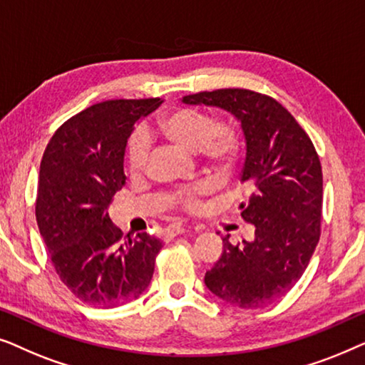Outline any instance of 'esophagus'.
Masks as SVG:
<instances>
[{
    "mask_svg": "<svg viewBox=\"0 0 365 365\" xmlns=\"http://www.w3.org/2000/svg\"><path fill=\"white\" fill-rule=\"evenodd\" d=\"M182 232H186V227H184L181 222H174L166 229V232L164 234H166V237H174V236H178V234H182Z\"/></svg>",
    "mask_w": 365,
    "mask_h": 365,
    "instance_id": "34e87169",
    "label": "esophagus"
}]
</instances>
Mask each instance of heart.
<instances>
[{"mask_svg": "<svg viewBox=\"0 0 365 365\" xmlns=\"http://www.w3.org/2000/svg\"><path fill=\"white\" fill-rule=\"evenodd\" d=\"M154 131L168 141L189 153H201L209 163L217 168H226L237 156L239 136L229 124L214 123L211 116L194 108L173 109L158 119ZM149 144L141 133L129 139L126 163L133 176H139L146 169ZM207 192L206 184L187 191L176 192L173 202L186 211H197L201 199Z\"/></svg>", "mask_w": 365, "mask_h": 365, "instance_id": "obj_1", "label": "heart"}]
</instances>
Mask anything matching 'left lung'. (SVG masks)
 Returning a JSON list of instances; mask_svg holds the SVG:
<instances>
[{"instance_id":"1","label":"left lung","mask_w":365,"mask_h":365,"mask_svg":"<svg viewBox=\"0 0 365 365\" xmlns=\"http://www.w3.org/2000/svg\"><path fill=\"white\" fill-rule=\"evenodd\" d=\"M186 104L227 111L241 123L246 161L241 182L249 196L241 216L252 241L232 246L204 276L214 296L241 309H259L291 291L306 271L321 236L322 169L314 144L276 99L249 89L189 94Z\"/></svg>"}]
</instances>
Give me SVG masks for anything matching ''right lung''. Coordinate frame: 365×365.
I'll return each instance as SVG.
<instances>
[{"mask_svg":"<svg viewBox=\"0 0 365 365\" xmlns=\"http://www.w3.org/2000/svg\"><path fill=\"white\" fill-rule=\"evenodd\" d=\"M163 99H113L68 119L39 166L36 221L58 276L94 307H118L146 291L163 242L123 239L108 206L126 184L124 151L134 124Z\"/></svg>","mask_w":365,"mask_h":365,"instance_id":"right-lung-1","label":"right lung"}]
</instances>
